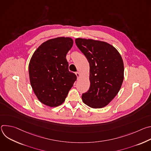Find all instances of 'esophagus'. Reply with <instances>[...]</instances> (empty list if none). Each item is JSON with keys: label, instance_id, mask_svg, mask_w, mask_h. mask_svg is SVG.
<instances>
[{"label": "esophagus", "instance_id": "1", "mask_svg": "<svg viewBox=\"0 0 151 151\" xmlns=\"http://www.w3.org/2000/svg\"><path fill=\"white\" fill-rule=\"evenodd\" d=\"M76 76H77V78H79V77H80V73H79V72H76Z\"/></svg>", "mask_w": 151, "mask_h": 151}]
</instances>
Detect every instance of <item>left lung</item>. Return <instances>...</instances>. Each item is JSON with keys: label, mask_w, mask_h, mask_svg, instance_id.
Wrapping results in <instances>:
<instances>
[{"label": "left lung", "mask_w": 151, "mask_h": 151, "mask_svg": "<svg viewBox=\"0 0 151 151\" xmlns=\"http://www.w3.org/2000/svg\"><path fill=\"white\" fill-rule=\"evenodd\" d=\"M75 43L90 64V87L82 94V101L91 108H102L121 89L124 76L122 57L114 46L106 42L77 38Z\"/></svg>", "instance_id": "1"}]
</instances>
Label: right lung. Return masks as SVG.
I'll list each match as a JSON object with an SVG mask.
<instances>
[{"mask_svg": "<svg viewBox=\"0 0 151 151\" xmlns=\"http://www.w3.org/2000/svg\"><path fill=\"white\" fill-rule=\"evenodd\" d=\"M73 44L69 37L51 39L42 43L31 57L29 73L32 88L46 106L61 105L76 80L75 74L69 71L66 58Z\"/></svg>", "mask_w": 151, "mask_h": 151, "instance_id": "1", "label": "right lung"}]
</instances>
